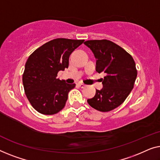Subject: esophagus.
Masks as SVG:
<instances>
[{
	"label": "esophagus",
	"instance_id": "34e87169",
	"mask_svg": "<svg viewBox=\"0 0 160 160\" xmlns=\"http://www.w3.org/2000/svg\"><path fill=\"white\" fill-rule=\"evenodd\" d=\"M78 86L81 88H85V86H86V85H85V84H83V83H82V82H78Z\"/></svg>",
	"mask_w": 160,
	"mask_h": 160
}]
</instances>
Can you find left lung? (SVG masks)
<instances>
[{
    "instance_id": "obj_1",
    "label": "left lung",
    "mask_w": 160,
    "mask_h": 160,
    "mask_svg": "<svg viewBox=\"0 0 160 160\" xmlns=\"http://www.w3.org/2000/svg\"><path fill=\"white\" fill-rule=\"evenodd\" d=\"M96 59V70L104 72L103 88L96 90L93 98L88 99L91 107L100 112H109L125 102L137 77L133 58L118 45L108 40H92L84 42Z\"/></svg>"
}]
</instances>
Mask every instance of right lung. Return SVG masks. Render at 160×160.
<instances>
[{"label":"right lung","instance_id":"add662e5","mask_svg":"<svg viewBox=\"0 0 160 160\" xmlns=\"http://www.w3.org/2000/svg\"><path fill=\"white\" fill-rule=\"evenodd\" d=\"M84 40L57 38L33 52L25 64L22 82L26 96L40 113L51 115L66 104L69 92L75 84L57 78L61 70L69 67V58Z\"/></svg>","mask_w":160,"mask_h":160}]
</instances>
